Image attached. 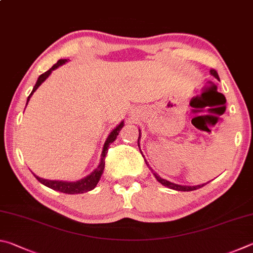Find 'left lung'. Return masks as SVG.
<instances>
[{"label": "left lung", "instance_id": "8db88e82", "mask_svg": "<svg viewBox=\"0 0 253 253\" xmlns=\"http://www.w3.org/2000/svg\"><path fill=\"white\" fill-rule=\"evenodd\" d=\"M210 74L211 75H213V77L215 78V79H218L219 80V75H218V73H216V71H214V70H210ZM140 129H139V139H138V145H139V141H140V139H141V133H140ZM145 163H147V166L149 167V165H148V162L145 161ZM149 169L151 170V172L153 173V175L156 176V179L159 181V182H160L162 185H165V187H167V188H169V189H173V190H176V191H193V190H197V189H199V188H202L203 185H205L206 183H203V184H198V185H181V184H176V183H173V182H170V181H168V180H166V179H162L160 175H159L157 172H154L151 168L149 167Z\"/></svg>", "mask_w": 253, "mask_h": 253}]
</instances>
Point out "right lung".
I'll list each match as a JSON object with an SVG mask.
<instances>
[{
    "mask_svg": "<svg viewBox=\"0 0 253 253\" xmlns=\"http://www.w3.org/2000/svg\"><path fill=\"white\" fill-rule=\"evenodd\" d=\"M68 60L66 59H62L57 61V63H55L54 65L52 66L50 70H47L46 72H44L43 74H41L38 79L37 83H35V85L33 87L32 92H31V94L28 96V101H26V105H28L29 101L31 99V96L33 95V93L38 90V87L41 85V84L45 81V80L50 77V74L52 73V71H54L55 69L59 68V66L63 65L64 63H66ZM124 126V122L121 121L120 122L117 126L114 127V129L110 132V134L108 135V138H106L104 145H103V150H102V153H101V160L99 166H97L96 169L93 170L90 174H87L86 176H84L81 180H78V181H62V180H48V179H43V178H40V176L35 175L33 173V175L37 178V180H39V182H41L42 184L45 185V187L50 188L55 190V191H59V192H63V193H68V194H78V193H84V192H87V191H91V190L94 189L96 187L97 182H99L100 179H101V175L103 174V170H104V166H105V162H104V159L106 153H108V148L110 147V144L115 141L117 139V136L119 135V132L121 131V129Z\"/></svg>",
    "mask_w": 253,
    "mask_h": 253,
    "instance_id": "obj_1",
    "label": "right lung"
}]
</instances>
